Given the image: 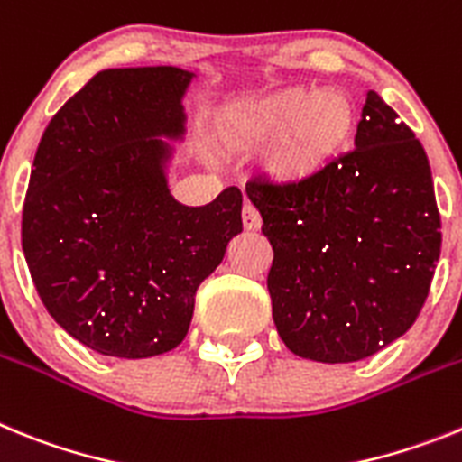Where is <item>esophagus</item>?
<instances>
[{
  "instance_id": "1",
  "label": "esophagus",
  "mask_w": 462,
  "mask_h": 462,
  "mask_svg": "<svg viewBox=\"0 0 462 462\" xmlns=\"http://www.w3.org/2000/svg\"><path fill=\"white\" fill-rule=\"evenodd\" d=\"M242 223H244V230L246 232H255L260 227V214L255 211L254 204H244Z\"/></svg>"
}]
</instances>
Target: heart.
I'll return each instance as SVG.
<instances>
[{"label":"heart","mask_w":462,"mask_h":462,"mask_svg":"<svg viewBox=\"0 0 462 462\" xmlns=\"http://www.w3.org/2000/svg\"><path fill=\"white\" fill-rule=\"evenodd\" d=\"M356 123L358 109L348 92L292 86L226 106L216 134L223 146L239 153L270 146L264 171L272 181L302 186L346 151Z\"/></svg>","instance_id":"heart-1"}]
</instances>
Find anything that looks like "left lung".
Segmentation results:
<instances>
[{
  "instance_id": "obj_1",
  "label": "left lung",
  "mask_w": 462,
  "mask_h": 462,
  "mask_svg": "<svg viewBox=\"0 0 462 462\" xmlns=\"http://www.w3.org/2000/svg\"><path fill=\"white\" fill-rule=\"evenodd\" d=\"M272 260L279 337L316 363H356L402 337L420 314L442 248L430 164L414 132L367 92L356 151L319 179H254Z\"/></svg>"
}]
</instances>
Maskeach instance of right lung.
<instances>
[{
  "mask_svg": "<svg viewBox=\"0 0 462 462\" xmlns=\"http://www.w3.org/2000/svg\"><path fill=\"white\" fill-rule=\"evenodd\" d=\"M192 71L95 74L51 118L23 207V251L48 314L92 351L151 358L188 335L199 283L242 232V192L186 207L167 162Z\"/></svg>",
  "mask_w": 462,
  "mask_h": 462,
  "instance_id": "add662e5",
  "label": "right lung"
}]
</instances>
